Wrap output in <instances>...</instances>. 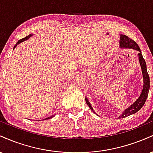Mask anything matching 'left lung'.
<instances>
[{"instance_id":"8db88e82","label":"left lung","mask_w":153,"mask_h":153,"mask_svg":"<svg viewBox=\"0 0 153 153\" xmlns=\"http://www.w3.org/2000/svg\"><path fill=\"white\" fill-rule=\"evenodd\" d=\"M119 44H120L121 48H128V49H132V50L138 51V57H139V62H140V66H141L142 69V73H143V88L141 94H140V97L136 100V101L131 104L130 106L128 107L127 108H126L124 111L122 112V114L119 117V118L122 119L125 118V117H128V116L134 114L137 112L140 108H142L145 104V101L148 96V92L149 89H150V77H149L148 73L147 71V65L145 60L144 59L143 54L141 53V50H140V47L138 46V45L134 41H133L132 39H131L130 38L128 37L127 36L124 34L120 35V41H119ZM85 101L86 103L88 106L89 108H91V111L94 112V108L91 106L90 102L88 100L87 98H85ZM96 114V113H95ZM98 115V114H97Z\"/></svg>"}]
</instances>
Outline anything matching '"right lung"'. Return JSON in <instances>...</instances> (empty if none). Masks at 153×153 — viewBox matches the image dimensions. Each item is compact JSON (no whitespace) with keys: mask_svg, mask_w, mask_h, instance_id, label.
Wrapping results in <instances>:
<instances>
[{"mask_svg":"<svg viewBox=\"0 0 153 153\" xmlns=\"http://www.w3.org/2000/svg\"><path fill=\"white\" fill-rule=\"evenodd\" d=\"M32 36V34H29V36H26L25 38H23V39H20V40H19L18 42H17V43H16V45H15L14 46V47H13V49H15L16 48V47L17 46V45H19V44H20V43H22V42H24L25 41V40H26V39H29V37H30V36ZM54 117V115H52V116H51V117H47V118H46V119H42V120H45V119H51V118H52V117Z\"/></svg>","mask_w":153,"mask_h":153,"instance_id":"add662e5","label":"right lung"}]
</instances>
